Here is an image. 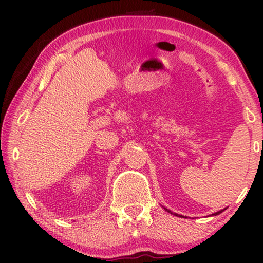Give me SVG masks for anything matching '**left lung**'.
<instances>
[{"instance_id": "8db88e82", "label": "left lung", "mask_w": 263, "mask_h": 263, "mask_svg": "<svg viewBox=\"0 0 263 263\" xmlns=\"http://www.w3.org/2000/svg\"><path fill=\"white\" fill-rule=\"evenodd\" d=\"M164 210H165V211H166V212H168V213H170V214H174V215H176V217H182V215H178L177 213H174V212H171L170 210H167V208H165V207H164ZM221 212H224V210H221V211H219V212H217V213H214L213 215H218V214H220V213H221Z\"/></svg>"}]
</instances>
